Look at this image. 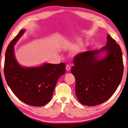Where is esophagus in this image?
Returning <instances> with one entry per match:
<instances>
[{
	"mask_svg": "<svg viewBox=\"0 0 128 128\" xmlns=\"http://www.w3.org/2000/svg\"><path fill=\"white\" fill-rule=\"evenodd\" d=\"M66 70H68V71H69L70 70V66H69V64H67L66 66Z\"/></svg>",
	"mask_w": 128,
	"mask_h": 128,
	"instance_id": "34e87169",
	"label": "esophagus"
}]
</instances>
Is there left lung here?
Segmentation results:
<instances>
[{
    "mask_svg": "<svg viewBox=\"0 0 128 128\" xmlns=\"http://www.w3.org/2000/svg\"><path fill=\"white\" fill-rule=\"evenodd\" d=\"M107 55L99 60L98 55ZM71 72L76 79V94L81 104L95 106L107 101L116 92L124 72L120 46L110 34L107 43L99 50L88 51L76 55Z\"/></svg>",
    "mask_w": 128,
    "mask_h": 128,
    "instance_id": "8db88e82",
    "label": "left lung"
}]
</instances>
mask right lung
I'll return each instance as SVG.
<instances>
[{
    "instance_id": "obj_1",
    "label": "right lung",
    "mask_w": 128,
    "mask_h": 128,
    "mask_svg": "<svg viewBox=\"0 0 128 128\" xmlns=\"http://www.w3.org/2000/svg\"><path fill=\"white\" fill-rule=\"evenodd\" d=\"M25 30L20 31L8 45L4 61V77L12 92L22 102L35 107L50 101L59 78L66 73V64L46 63L34 68H24L16 61L14 45Z\"/></svg>"
}]
</instances>
